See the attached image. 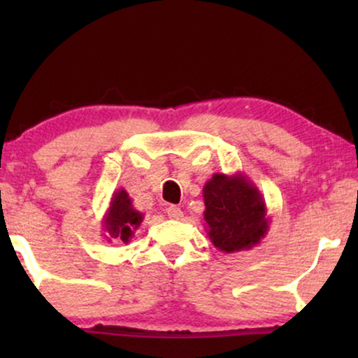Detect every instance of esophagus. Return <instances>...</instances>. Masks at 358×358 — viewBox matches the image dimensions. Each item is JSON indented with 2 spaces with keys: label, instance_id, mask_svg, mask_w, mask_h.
Here are the masks:
<instances>
[{
  "label": "esophagus",
  "instance_id": "esophagus-1",
  "mask_svg": "<svg viewBox=\"0 0 358 358\" xmlns=\"http://www.w3.org/2000/svg\"><path fill=\"white\" fill-rule=\"evenodd\" d=\"M166 212H168V217L171 220H180V218H182V215H184L182 210H180L179 207H176V205H171V207H168Z\"/></svg>",
  "mask_w": 358,
  "mask_h": 358
}]
</instances>
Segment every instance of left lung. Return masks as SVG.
I'll return each mask as SVG.
<instances>
[{"mask_svg":"<svg viewBox=\"0 0 358 358\" xmlns=\"http://www.w3.org/2000/svg\"><path fill=\"white\" fill-rule=\"evenodd\" d=\"M203 203L205 231L220 251H248L266 238L271 224L266 200L243 173L213 174L203 185Z\"/></svg>","mask_w":358,"mask_h":358,"instance_id":"1","label":"left lung"}]
</instances>
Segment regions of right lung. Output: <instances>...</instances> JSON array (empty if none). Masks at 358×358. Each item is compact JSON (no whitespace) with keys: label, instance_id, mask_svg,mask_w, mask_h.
<instances>
[{"label":"right lung","instance_id":"right-lung-1","mask_svg":"<svg viewBox=\"0 0 358 358\" xmlns=\"http://www.w3.org/2000/svg\"><path fill=\"white\" fill-rule=\"evenodd\" d=\"M143 213L135 210L134 202L129 197L125 189H119L112 194L109 208L102 218V229L107 241L117 239L122 243H130L135 236V231L143 222Z\"/></svg>","mask_w":358,"mask_h":358}]
</instances>
